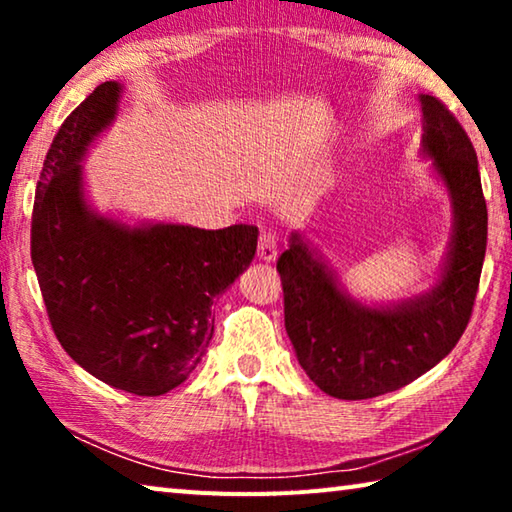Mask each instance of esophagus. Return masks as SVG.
Listing matches in <instances>:
<instances>
[{
  "label": "esophagus",
  "mask_w": 512,
  "mask_h": 512,
  "mask_svg": "<svg viewBox=\"0 0 512 512\" xmlns=\"http://www.w3.org/2000/svg\"><path fill=\"white\" fill-rule=\"evenodd\" d=\"M257 257L262 259V262H275L277 259V244L271 232H262V235H259Z\"/></svg>",
  "instance_id": "esophagus-1"
}]
</instances>
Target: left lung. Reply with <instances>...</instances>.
Masks as SVG:
<instances>
[{"mask_svg":"<svg viewBox=\"0 0 512 512\" xmlns=\"http://www.w3.org/2000/svg\"><path fill=\"white\" fill-rule=\"evenodd\" d=\"M422 155L452 201V239L436 284L418 296L366 305L341 287L320 250L291 232L277 259L284 327L320 391L368 400L397 391L443 361L465 332L488 241V210L470 137L443 103L420 94Z\"/></svg>","mask_w":512,"mask_h":512,"instance_id":"1","label":"left lung"}]
</instances>
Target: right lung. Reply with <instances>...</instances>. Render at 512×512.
Returning <instances> with one entry per match:
<instances>
[{
	"label": "right lung",
	"instance_id": "1",
	"mask_svg": "<svg viewBox=\"0 0 512 512\" xmlns=\"http://www.w3.org/2000/svg\"><path fill=\"white\" fill-rule=\"evenodd\" d=\"M119 81L69 115L42 164L31 262L56 339L92 377L155 397L189 377L214 334L212 305L253 262L259 230L126 223L85 194L81 162L117 119Z\"/></svg>",
	"mask_w": 512,
	"mask_h": 512
}]
</instances>
